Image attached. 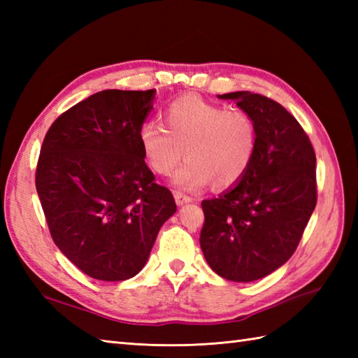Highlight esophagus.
<instances>
[{"label":"esophagus","mask_w":358,"mask_h":358,"mask_svg":"<svg viewBox=\"0 0 358 358\" xmlns=\"http://www.w3.org/2000/svg\"><path fill=\"white\" fill-rule=\"evenodd\" d=\"M173 199H175V203H177L178 206H183V204L192 201L191 196H187V195L181 194V192H175V194H173Z\"/></svg>","instance_id":"34e87169"}]
</instances>
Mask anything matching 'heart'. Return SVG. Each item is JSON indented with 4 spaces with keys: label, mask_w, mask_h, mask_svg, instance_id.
Masks as SVG:
<instances>
[{
    "label": "heart",
    "mask_w": 358,
    "mask_h": 358,
    "mask_svg": "<svg viewBox=\"0 0 358 358\" xmlns=\"http://www.w3.org/2000/svg\"><path fill=\"white\" fill-rule=\"evenodd\" d=\"M164 127L144 123L138 141L144 162L159 175L171 173L186 154L187 162L172 183L196 191L235 186L248 173L257 150V126L241 109H227L196 95H185L163 109Z\"/></svg>",
    "instance_id": "heart-1"
}]
</instances>
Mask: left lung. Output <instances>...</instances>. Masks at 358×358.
<instances>
[{"label":"left lung","instance_id":"left-lung-1","mask_svg":"<svg viewBox=\"0 0 358 358\" xmlns=\"http://www.w3.org/2000/svg\"><path fill=\"white\" fill-rule=\"evenodd\" d=\"M234 100L257 126V150L234 187L203 200L200 246L220 277L248 283L269 275L295 252L317 204L315 152L283 106L246 90Z\"/></svg>","mask_w":358,"mask_h":358}]
</instances>
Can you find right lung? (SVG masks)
<instances>
[{"instance_id":"add662e5","label":"right lung","mask_w":358,"mask_h":358,"mask_svg":"<svg viewBox=\"0 0 358 358\" xmlns=\"http://www.w3.org/2000/svg\"><path fill=\"white\" fill-rule=\"evenodd\" d=\"M155 89H108L62 113L44 136L35 185L58 249L86 275L135 277L177 212L138 141Z\"/></svg>"}]
</instances>
